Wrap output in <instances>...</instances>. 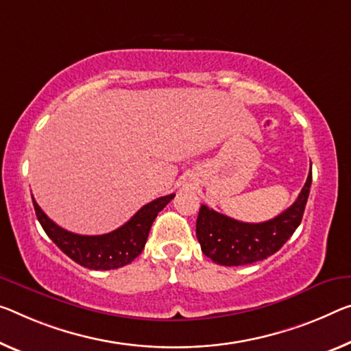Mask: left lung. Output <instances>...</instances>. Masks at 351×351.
<instances>
[{"instance_id":"1","label":"left lung","mask_w":351,"mask_h":351,"mask_svg":"<svg viewBox=\"0 0 351 351\" xmlns=\"http://www.w3.org/2000/svg\"><path fill=\"white\" fill-rule=\"evenodd\" d=\"M312 171H309L298 199L276 218L265 223H241L207 206L199 208L196 235L204 254L224 267H240L263 261L279 251L303 219L309 197Z\"/></svg>"}]
</instances>
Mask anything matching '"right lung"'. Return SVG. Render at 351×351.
<instances>
[{"label": "right lung", "instance_id": "obj_1", "mask_svg": "<svg viewBox=\"0 0 351 351\" xmlns=\"http://www.w3.org/2000/svg\"><path fill=\"white\" fill-rule=\"evenodd\" d=\"M174 196L176 194H168V196H161L145 204L133 215L130 221H127L119 229L104 235H78L59 228L42 212L34 197H32V204H34L37 219L45 234L64 254L84 268L114 269L128 265L141 254L154 219Z\"/></svg>", "mask_w": 351, "mask_h": 351}]
</instances>
